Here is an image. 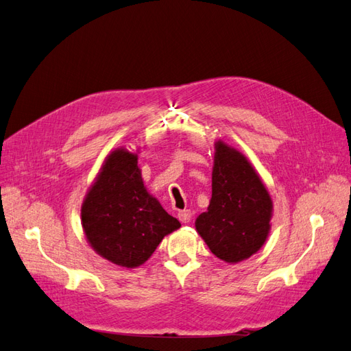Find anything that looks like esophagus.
<instances>
[{"instance_id": "34e87169", "label": "esophagus", "mask_w": 351, "mask_h": 351, "mask_svg": "<svg viewBox=\"0 0 351 351\" xmlns=\"http://www.w3.org/2000/svg\"><path fill=\"white\" fill-rule=\"evenodd\" d=\"M177 217H178V219L182 221V222H190V219H192V212H190L189 209H184V210H178V214H177Z\"/></svg>"}]
</instances>
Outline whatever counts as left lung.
Here are the masks:
<instances>
[{"mask_svg":"<svg viewBox=\"0 0 351 351\" xmlns=\"http://www.w3.org/2000/svg\"><path fill=\"white\" fill-rule=\"evenodd\" d=\"M272 199L261 176L236 147L215 142L212 197L195 227L217 258L227 263L261 250L271 230Z\"/></svg>","mask_w":351,"mask_h":351,"instance_id":"obj_1","label":"left lung"}]
</instances>
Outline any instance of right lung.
<instances>
[{"mask_svg": "<svg viewBox=\"0 0 351 351\" xmlns=\"http://www.w3.org/2000/svg\"><path fill=\"white\" fill-rule=\"evenodd\" d=\"M137 154L124 146L111 151L80 209L89 246L123 268L141 267L165 236L182 227L146 190Z\"/></svg>", "mask_w": 351, "mask_h": 351, "instance_id": "1", "label": "right lung"}]
</instances>
